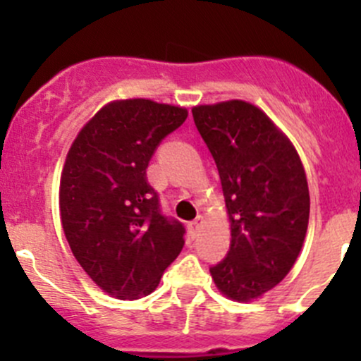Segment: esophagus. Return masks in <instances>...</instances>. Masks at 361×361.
Listing matches in <instances>:
<instances>
[{
	"label": "esophagus",
	"instance_id": "1",
	"mask_svg": "<svg viewBox=\"0 0 361 361\" xmlns=\"http://www.w3.org/2000/svg\"><path fill=\"white\" fill-rule=\"evenodd\" d=\"M202 224H204V216H202V214H199V216L195 218L194 221H190V224H188V228H190L192 235H197L199 234V231H201Z\"/></svg>",
	"mask_w": 361,
	"mask_h": 361
}]
</instances>
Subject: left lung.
<instances>
[{"label":"left lung","mask_w":361,"mask_h":361,"mask_svg":"<svg viewBox=\"0 0 361 361\" xmlns=\"http://www.w3.org/2000/svg\"><path fill=\"white\" fill-rule=\"evenodd\" d=\"M192 113L216 162L231 221V250L211 278L231 300H257L286 278L304 245V166L288 136L255 104L231 99Z\"/></svg>","instance_id":"left-lung-1"}]
</instances>
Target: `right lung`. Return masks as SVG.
<instances>
[{"label":"right lung","instance_id":"obj_1","mask_svg":"<svg viewBox=\"0 0 361 361\" xmlns=\"http://www.w3.org/2000/svg\"><path fill=\"white\" fill-rule=\"evenodd\" d=\"M187 116V108L143 97L111 101L80 129L64 160L68 245L89 278L120 300L154 292L185 245L183 225L160 213L147 167Z\"/></svg>","mask_w":361,"mask_h":361}]
</instances>
